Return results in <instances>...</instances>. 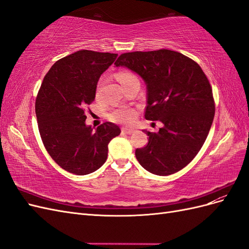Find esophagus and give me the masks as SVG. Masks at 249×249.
I'll return each instance as SVG.
<instances>
[{
  "instance_id": "obj_1",
  "label": "esophagus",
  "mask_w": 249,
  "mask_h": 249,
  "mask_svg": "<svg viewBox=\"0 0 249 249\" xmlns=\"http://www.w3.org/2000/svg\"><path fill=\"white\" fill-rule=\"evenodd\" d=\"M134 132H135L134 129H126V127H123V129H122V133H123V134L131 135V134H133Z\"/></svg>"
}]
</instances>
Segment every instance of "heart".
I'll return each instance as SVG.
<instances>
[{"mask_svg":"<svg viewBox=\"0 0 249 249\" xmlns=\"http://www.w3.org/2000/svg\"><path fill=\"white\" fill-rule=\"evenodd\" d=\"M136 78L134 74L127 71H123L118 72L117 79L122 83H124L131 79ZM137 116V111L132 108H126V107H119L111 110L108 113V118L113 123L116 124H129L133 123L135 118Z\"/></svg>","mask_w":249,"mask_h":249,"instance_id":"1","label":"heart"}]
</instances>
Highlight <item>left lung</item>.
Returning a JSON list of instances; mask_svg holds the SVG:
<instances>
[{
  "mask_svg": "<svg viewBox=\"0 0 249 249\" xmlns=\"http://www.w3.org/2000/svg\"><path fill=\"white\" fill-rule=\"evenodd\" d=\"M114 64L144 80L145 119L164 124L158 133L144 131L148 143L135 152L138 162L157 176L183 169L205 143L215 114L212 87L201 67L170 50L124 53Z\"/></svg>",
  "mask_w": 249,
  "mask_h": 249,
  "instance_id": "obj_1",
  "label": "left lung"
}]
</instances>
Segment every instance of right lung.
I'll use <instances>...</instances> for the list:
<instances>
[{
    "mask_svg": "<svg viewBox=\"0 0 249 249\" xmlns=\"http://www.w3.org/2000/svg\"><path fill=\"white\" fill-rule=\"evenodd\" d=\"M117 54L82 50L59 59L44 76L35 113L47 152L60 167L84 176L106 162L108 144L119 127L105 123L96 130L85 124V111L94 101L101 74Z\"/></svg>",
    "mask_w": 249,
    "mask_h": 249,
    "instance_id": "right-lung-1",
    "label": "right lung"
}]
</instances>
